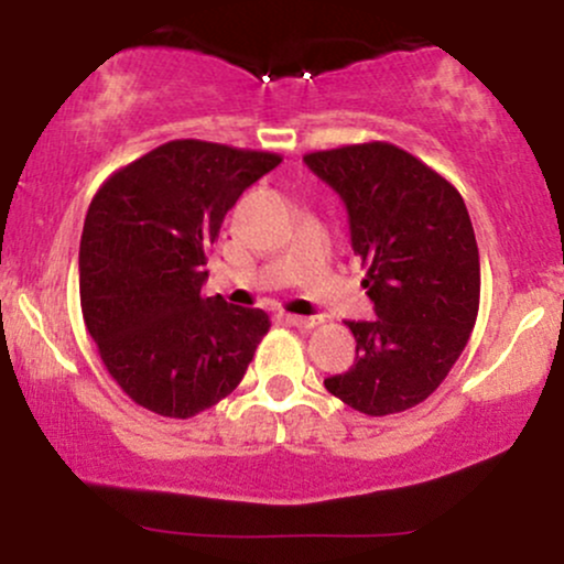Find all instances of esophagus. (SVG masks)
<instances>
[{
	"instance_id": "obj_1",
	"label": "esophagus",
	"mask_w": 564,
	"mask_h": 564,
	"mask_svg": "<svg viewBox=\"0 0 564 564\" xmlns=\"http://www.w3.org/2000/svg\"><path fill=\"white\" fill-rule=\"evenodd\" d=\"M286 321L296 328H315L318 326V318H304V315H286Z\"/></svg>"
}]
</instances>
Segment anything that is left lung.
I'll return each mask as SVG.
<instances>
[{
    "mask_svg": "<svg viewBox=\"0 0 564 564\" xmlns=\"http://www.w3.org/2000/svg\"><path fill=\"white\" fill-rule=\"evenodd\" d=\"M339 193L377 321H345L355 364L326 390L366 416L424 403L467 347L480 310V251L462 193L392 142L304 156Z\"/></svg>",
    "mask_w": 564,
    "mask_h": 564,
    "instance_id": "left-lung-1",
    "label": "left lung"
}]
</instances>
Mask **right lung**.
Here are the masks:
<instances>
[{
	"label": "right lung",
	"instance_id": "add662e5",
	"mask_svg": "<svg viewBox=\"0 0 564 564\" xmlns=\"http://www.w3.org/2000/svg\"><path fill=\"white\" fill-rule=\"evenodd\" d=\"M278 153L172 140L116 170L87 209L79 296L87 332L134 403L191 419L241 384L270 332L260 307L200 296L223 219Z\"/></svg>",
	"mask_w": 564,
	"mask_h": 564
}]
</instances>
